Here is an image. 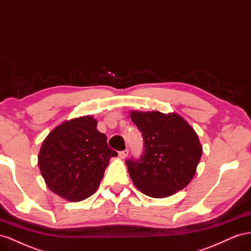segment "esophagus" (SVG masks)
Instances as JSON below:
<instances>
[{"mask_svg": "<svg viewBox=\"0 0 251 251\" xmlns=\"http://www.w3.org/2000/svg\"><path fill=\"white\" fill-rule=\"evenodd\" d=\"M128 155V150H124V151H118V156L121 158V159H125L126 158V156Z\"/></svg>", "mask_w": 251, "mask_h": 251, "instance_id": "esophagus-1", "label": "esophagus"}]
</instances>
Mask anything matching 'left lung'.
<instances>
[{
    "mask_svg": "<svg viewBox=\"0 0 251 251\" xmlns=\"http://www.w3.org/2000/svg\"><path fill=\"white\" fill-rule=\"evenodd\" d=\"M131 118L142 134L140 158L126 160L135 186L151 198H164L183 189L202 156L194 128L176 113L132 112Z\"/></svg>",
    "mask_w": 251,
    "mask_h": 251,
    "instance_id": "1",
    "label": "left lung"
}]
</instances>
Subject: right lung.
<instances>
[{
	"mask_svg": "<svg viewBox=\"0 0 251 251\" xmlns=\"http://www.w3.org/2000/svg\"><path fill=\"white\" fill-rule=\"evenodd\" d=\"M91 116L75 118L56 126L44 140L39 166L47 186L62 198L79 202L100 186L111 157L107 136Z\"/></svg>",
	"mask_w": 251,
	"mask_h": 251,
	"instance_id": "add662e5",
	"label": "right lung"
}]
</instances>
